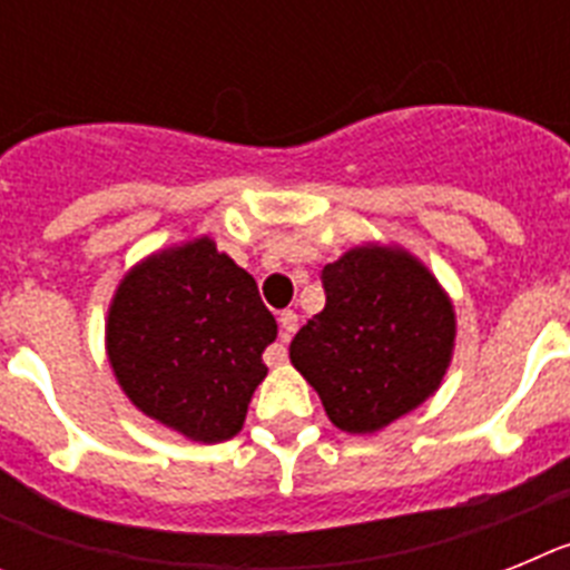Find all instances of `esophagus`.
<instances>
[{
  "label": "esophagus",
  "mask_w": 570,
  "mask_h": 570,
  "mask_svg": "<svg viewBox=\"0 0 570 570\" xmlns=\"http://www.w3.org/2000/svg\"><path fill=\"white\" fill-rule=\"evenodd\" d=\"M299 328V316L294 311H282L279 314V336L282 342H288L294 336V331ZM288 360V351L285 345H271L268 347V365H282V362Z\"/></svg>",
  "instance_id": "34e87169"
}]
</instances>
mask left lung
I'll return each instance as SVG.
<instances>
[{
    "mask_svg": "<svg viewBox=\"0 0 570 570\" xmlns=\"http://www.w3.org/2000/svg\"><path fill=\"white\" fill-rule=\"evenodd\" d=\"M325 308L291 362L347 434H376L440 387L454 354V305L416 256L360 245L322 268Z\"/></svg>",
    "mask_w": 570,
    "mask_h": 570,
    "instance_id": "obj_1",
    "label": "left lung"
}]
</instances>
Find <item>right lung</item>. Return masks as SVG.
<instances>
[{
	"instance_id": "right-lung-1",
	"label": "right lung",
	"mask_w": 570,
	"mask_h": 570,
	"mask_svg": "<svg viewBox=\"0 0 570 570\" xmlns=\"http://www.w3.org/2000/svg\"><path fill=\"white\" fill-rule=\"evenodd\" d=\"M274 340L276 320L254 276L208 236L130 268L105 325L110 367L128 400L194 442L239 434L268 374L262 351Z\"/></svg>"
}]
</instances>
